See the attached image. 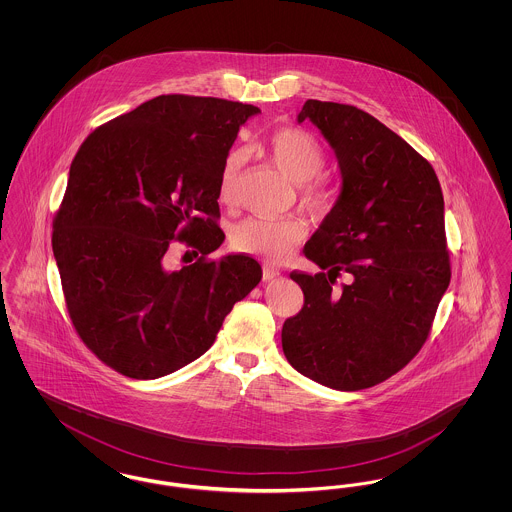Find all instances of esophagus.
<instances>
[{
    "mask_svg": "<svg viewBox=\"0 0 512 512\" xmlns=\"http://www.w3.org/2000/svg\"><path fill=\"white\" fill-rule=\"evenodd\" d=\"M280 276V270L274 267H263V280L270 282V280H276Z\"/></svg>",
    "mask_w": 512,
    "mask_h": 512,
    "instance_id": "esophagus-1",
    "label": "esophagus"
}]
</instances>
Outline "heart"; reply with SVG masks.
Here are the masks:
<instances>
[{
	"label": "heart",
	"instance_id": "heart-1",
	"mask_svg": "<svg viewBox=\"0 0 512 512\" xmlns=\"http://www.w3.org/2000/svg\"><path fill=\"white\" fill-rule=\"evenodd\" d=\"M270 161L278 171L295 184H301V201L313 211H326L332 205V190L324 182L311 180L324 165V149L317 138L301 128H278L263 140ZM242 153L230 151L220 167L219 197L222 203H232L238 188ZM310 182L307 183L306 180ZM305 224L297 219L249 217L234 226L230 244L247 255L265 259H284L305 238Z\"/></svg>",
	"mask_w": 512,
	"mask_h": 512
}]
</instances>
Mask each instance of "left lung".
Listing matches in <instances>:
<instances>
[{"label":"left lung","instance_id":"left-lung-1","mask_svg":"<svg viewBox=\"0 0 512 512\" xmlns=\"http://www.w3.org/2000/svg\"><path fill=\"white\" fill-rule=\"evenodd\" d=\"M307 119L336 153L341 192L303 249L320 272L290 274L305 303L284 322L282 349L322 386L365 390L430 334L451 280L443 194L432 165L365 111L307 99L297 122ZM340 271L352 284L332 293Z\"/></svg>","mask_w":512,"mask_h":512}]
</instances>
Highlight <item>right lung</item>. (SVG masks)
<instances>
[{"instance_id": "1", "label": "right lung", "mask_w": 512, "mask_h": 512, "mask_svg": "<svg viewBox=\"0 0 512 512\" xmlns=\"http://www.w3.org/2000/svg\"><path fill=\"white\" fill-rule=\"evenodd\" d=\"M259 113L240 101L159 96L101 124L78 149L53 220V257L74 330L124 376L155 380L190 365L261 282L247 255L207 259L224 242L220 167ZM172 239L202 257L169 271Z\"/></svg>"}]
</instances>
